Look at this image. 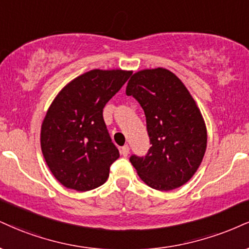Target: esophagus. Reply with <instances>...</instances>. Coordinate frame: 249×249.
<instances>
[{
	"mask_svg": "<svg viewBox=\"0 0 249 249\" xmlns=\"http://www.w3.org/2000/svg\"><path fill=\"white\" fill-rule=\"evenodd\" d=\"M121 153L123 154V157H127L128 153H130V147H128V145H124L121 149Z\"/></svg>",
	"mask_w": 249,
	"mask_h": 249,
	"instance_id": "esophagus-1",
	"label": "esophagus"
}]
</instances>
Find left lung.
<instances>
[{
	"label": "left lung",
	"instance_id": "left-lung-1",
	"mask_svg": "<svg viewBox=\"0 0 249 249\" xmlns=\"http://www.w3.org/2000/svg\"><path fill=\"white\" fill-rule=\"evenodd\" d=\"M126 95L142 106L152 143L145 158H130L139 178L161 191L187 183L202 163L208 142L205 122L187 87L158 67L134 73Z\"/></svg>",
	"mask_w": 249,
	"mask_h": 249
}]
</instances>
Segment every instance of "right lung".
Returning <instances> with one entry per match:
<instances>
[{"instance_id":"1","label":"right lung","mask_w":249,"mask_h":249,"mask_svg":"<svg viewBox=\"0 0 249 249\" xmlns=\"http://www.w3.org/2000/svg\"><path fill=\"white\" fill-rule=\"evenodd\" d=\"M131 74L89 71L53 100L41 124L40 146L51 173L64 187L88 191L106 183L119 152L107 130L103 107Z\"/></svg>"}]
</instances>
